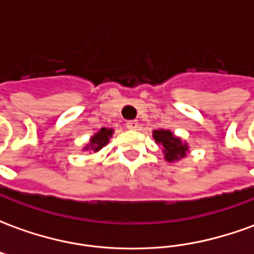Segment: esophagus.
I'll use <instances>...</instances> for the list:
<instances>
[{
	"mask_svg": "<svg viewBox=\"0 0 254 254\" xmlns=\"http://www.w3.org/2000/svg\"><path fill=\"white\" fill-rule=\"evenodd\" d=\"M127 129H132V130H136L138 127V122L136 120H132V121H127Z\"/></svg>",
	"mask_w": 254,
	"mask_h": 254,
	"instance_id": "34e87169",
	"label": "esophagus"
}]
</instances>
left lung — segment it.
<instances>
[{
  "label": "left lung",
  "mask_w": 254,
  "mask_h": 254,
  "mask_svg": "<svg viewBox=\"0 0 254 254\" xmlns=\"http://www.w3.org/2000/svg\"><path fill=\"white\" fill-rule=\"evenodd\" d=\"M154 137L156 140V143L163 147L166 160L173 162V160L181 159L187 155V144H182L181 138L176 137L170 130H165V129L155 130Z\"/></svg>",
  "instance_id": "8db88e82"
}]
</instances>
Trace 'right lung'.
Here are the masks:
<instances>
[{
    "label": "right lung",
    "instance_id": "add662e5",
    "mask_svg": "<svg viewBox=\"0 0 254 254\" xmlns=\"http://www.w3.org/2000/svg\"><path fill=\"white\" fill-rule=\"evenodd\" d=\"M113 134V129H106V127H102L99 132L96 133L95 136H92L91 141H89L88 147H85V149H92V151H99L100 148H103L106 144L109 143V138L111 137Z\"/></svg>",
    "mask_w": 254,
    "mask_h": 254
}]
</instances>
